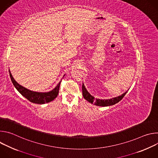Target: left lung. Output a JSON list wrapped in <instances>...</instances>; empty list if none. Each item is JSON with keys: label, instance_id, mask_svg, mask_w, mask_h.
<instances>
[{"label": "left lung", "instance_id": "obj_1", "mask_svg": "<svg viewBox=\"0 0 158 158\" xmlns=\"http://www.w3.org/2000/svg\"><path fill=\"white\" fill-rule=\"evenodd\" d=\"M82 95L84 98L87 100L88 102L91 104H94L96 106H102V107H105V106H112L118 102H119L123 97L126 95L127 91L125 92L124 94H123L121 96H119L116 98H111L109 99H96L94 96H93L91 94H90L84 86V84H82Z\"/></svg>", "mask_w": 158, "mask_h": 158}]
</instances>
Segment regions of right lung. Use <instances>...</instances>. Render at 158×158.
Masks as SVG:
<instances>
[{
  "label": "right lung",
  "instance_id": "obj_1",
  "mask_svg": "<svg viewBox=\"0 0 158 158\" xmlns=\"http://www.w3.org/2000/svg\"><path fill=\"white\" fill-rule=\"evenodd\" d=\"M9 75L12 81V82L13 83L16 89L22 96L31 102H33L35 104H39L48 103L53 101L55 98H57L58 95L59 89L61 81L56 85V87L52 90V91L47 93H39V92H34V91H31V90L26 89V87L22 86L19 84H18L12 77L10 70H9Z\"/></svg>",
  "mask_w": 158,
  "mask_h": 158
}]
</instances>
